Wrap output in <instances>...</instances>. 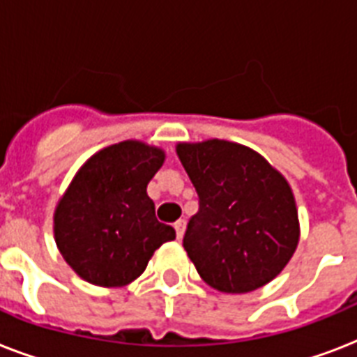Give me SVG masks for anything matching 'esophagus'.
<instances>
[{
    "instance_id": "1",
    "label": "esophagus",
    "mask_w": 357,
    "mask_h": 357,
    "mask_svg": "<svg viewBox=\"0 0 357 357\" xmlns=\"http://www.w3.org/2000/svg\"><path fill=\"white\" fill-rule=\"evenodd\" d=\"M174 229H176V237H178V241H181L185 234V220H178V222L174 224Z\"/></svg>"
}]
</instances>
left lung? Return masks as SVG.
<instances>
[{
  "mask_svg": "<svg viewBox=\"0 0 357 357\" xmlns=\"http://www.w3.org/2000/svg\"><path fill=\"white\" fill-rule=\"evenodd\" d=\"M176 153L200 200L183 246L202 280L231 294L272 282L300 241L287 179L257 151L229 140L179 142Z\"/></svg>",
  "mask_w": 357,
  "mask_h": 357,
  "instance_id": "1",
  "label": "left lung"
}]
</instances>
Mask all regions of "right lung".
I'll list each match as a JSON object with an SVG mask.
<instances>
[{"mask_svg": "<svg viewBox=\"0 0 357 357\" xmlns=\"http://www.w3.org/2000/svg\"><path fill=\"white\" fill-rule=\"evenodd\" d=\"M165 162V150L122 140L96 151L77 170L53 215L55 243L85 282L123 287L142 274L174 228L155 218L146 192Z\"/></svg>", "mask_w": 357, "mask_h": 357, "instance_id": "add662e5", "label": "right lung"}]
</instances>
